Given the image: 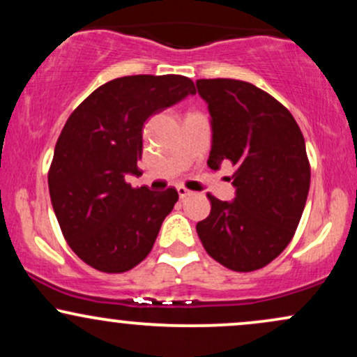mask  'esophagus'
Listing matches in <instances>:
<instances>
[{
    "label": "esophagus",
    "instance_id": "1",
    "mask_svg": "<svg viewBox=\"0 0 357 357\" xmlns=\"http://www.w3.org/2000/svg\"><path fill=\"white\" fill-rule=\"evenodd\" d=\"M176 190H178V195H179V198H181V199L188 198V196L192 195V191H190L188 188H184V186H178Z\"/></svg>",
    "mask_w": 357,
    "mask_h": 357
}]
</instances>
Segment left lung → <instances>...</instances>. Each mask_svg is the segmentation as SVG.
Returning <instances> with one entry per match:
<instances>
[{
  "mask_svg": "<svg viewBox=\"0 0 357 357\" xmlns=\"http://www.w3.org/2000/svg\"><path fill=\"white\" fill-rule=\"evenodd\" d=\"M211 116L208 166L231 161L233 202L208 195L211 211L196 225L208 255L235 272H253L284 252L296 233L310 186L305 141L296 119L253 84L196 80Z\"/></svg>",
  "mask_w": 357,
  "mask_h": 357,
  "instance_id": "1",
  "label": "left lung"
}]
</instances>
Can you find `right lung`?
<instances>
[{
  "label": "right lung",
  "instance_id": "right-lung-1",
  "mask_svg": "<svg viewBox=\"0 0 357 357\" xmlns=\"http://www.w3.org/2000/svg\"><path fill=\"white\" fill-rule=\"evenodd\" d=\"M196 93L183 75H129L100 85L65 122L48 171V190L68 247L105 273L149 255L178 191L132 188L141 174L142 127L153 114Z\"/></svg>",
  "mask_w": 357,
  "mask_h": 357
}]
</instances>
